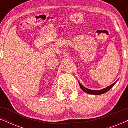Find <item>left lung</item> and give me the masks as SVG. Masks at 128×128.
Returning <instances> with one entry per match:
<instances>
[{"mask_svg": "<svg viewBox=\"0 0 128 128\" xmlns=\"http://www.w3.org/2000/svg\"><path fill=\"white\" fill-rule=\"evenodd\" d=\"M116 82H115V83H114L113 84H112L111 85L107 87H106V88H103V89H102V90H90V89H88V88H86L85 87L83 86H82L81 84L79 83V82H78V83H79L80 88H81L82 90H83L84 92H87V93L90 94H93V95H100V94H102L103 93H105V92H107L108 91H109L110 89H111L112 87L114 86V85L116 83Z\"/></svg>", "mask_w": 128, "mask_h": 128, "instance_id": "left-lung-1", "label": "left lung"}]
</instances>
